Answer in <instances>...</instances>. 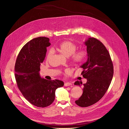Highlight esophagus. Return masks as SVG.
<instances>
[{
	"label": "esophagus",
	"mask_w": 129,
	"mask_h": 129,
	"mask_svg": "<svg viewBox=\"0 0 129 129\" xmlns=\"http://www.w3.org/2000/svg\"><path fill=\"white\" fill-rule=\"evenodd\" d=\"M71 85H72V84H71V83H69V82L65 83L64 84V86H66V87L70 86H71Z\"/></svg>",
	"instance_id": "34e87169"
}]
</instances>
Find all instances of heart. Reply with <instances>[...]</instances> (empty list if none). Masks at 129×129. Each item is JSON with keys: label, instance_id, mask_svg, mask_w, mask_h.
<instances>
[{"label": "heart", "instance_id": "obj_1", "mask_svg": "<svg viewBox=\"0 0 129 129\" xmlns=\"http://www.w3.org/2000/svg\"><path fill=\"white\" fill-rule=\"evenodd\" d=\"M56 49L66 57L71 56V61L76 64L82 63L87 57V51L84 49H80L76 51L77 45L70 41L63 42L56 46ZM53 53V49H51L48 51L46 54L47 60L51 58Z\"/></svg>", "mask_w": 129, "mask_h": 129}]
</instances>
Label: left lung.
<instances>
[{"label":"left lung","instance_id":"8db88e82","mask_svg":"<svg viewBox=\"0 0 129 129\" xmlns=\"http://www.w3.org/2000/svg\"><path fill=\"white\" fill-rule=\"evenodd\" d=\"M87 46V60L80 67L81 74L87 79L83 84L79 81L75 85L83 84V94L76 104L81 107L92 105L106 93L113 76V66L110 54L104 45L94 38H88L84 42Z\"/></svg>","mask_w":129,"mask_h":129}]
</instances>
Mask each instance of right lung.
<instances>
[{
	"label": "right lung",
	"mask_w": 129,
	"mask_h": 129,
	"mask_svg": "<svg viewBox=\"0 0 129 129\" xmlns=\"http://www.w3.org/2000/svg\"><path fill=\"white\" fill-rule=\"evenodd\" d=\"M50 45L46 37L34 38L25 44L17 57L15 76L18 88L23 96L38 107H46L55 99V92L64 86L59 80L48 81L41 78L39 71L47 51Z\"/></svg>",
	"instance_id": "1"
}]
</instances>
